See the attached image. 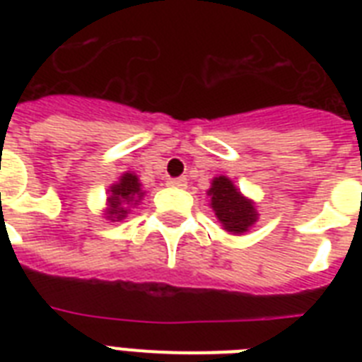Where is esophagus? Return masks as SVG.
Segmentation results:
<instances>
[{
    "mask_svg": "<svg viewBox=\"0 0 362 362\" xmlns=\"http://www.w3.org/2000/svg\"><path fill=\"white\" fill-rule=\"evenodd\" d=\"M167 186L184 189V187H187V180L186 178H169V180H167Z\"/></svg>",
    "mask_w": 362,
    "mask_h": 362,
    "instance_id": "obj_1",
    "label": "esophagus"
}]
</instances>
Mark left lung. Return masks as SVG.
I'll use <instances>...</instances> for the list:
<instances>
[{
	"instance_id": "8db88e82",
	"label": "left lung",
	"mask_w": 362,
	"mask_h": 362,
	"mask_svg": "<svg viewBox=\"0 0 362 362\" xmlns=\"http://www.w3.org/2000/svg\"><path fill=\"white\" fill-rule=\"evenodd\" d=\"M209 195L210 206L226 231L242 235L257 221V210L252 201L244 197L227 176H216Z\"/></svg>"
}]
</instances>
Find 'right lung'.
I'll use <instances>...</instances> for the list:
<instances>
[{
	"mask_svg": "<svg viewBox=\"0 0 362 362\" xmlns=\"http://www.w3.org/2000/svg\"><path fill=\"white\" fill-rule=\"evenodd\" d=\"M110 195L107 199V218L110 221H120L127 216V209L139 204L144 192L141 189V182L133 173H124L120 180L110 186Z\"/></svg>",
	"mask_w": 362,
	"mask_h": 362,
	"instance_id": "right-lung-1",
	"label": "right lung"
}]
</instances>
